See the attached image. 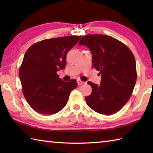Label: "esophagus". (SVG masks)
Masks as SVG:
<instances>
[{
  "label": "esophagus",
  "mask_w": 153,
  "mask_h": 153,
  "mask_svg": "<svg viewBox=\"0 0 153 153\" xmlns=\"http://www.w3.org/2000/svg\"><path fill=\"white\" fill-rule=\"evenodd\" d=\"M77 84H78L79 86V85H83L84 84V82H82V80H80V79H77Z\"/></svg>",
  "instance_id": "1"
}]
</instances>
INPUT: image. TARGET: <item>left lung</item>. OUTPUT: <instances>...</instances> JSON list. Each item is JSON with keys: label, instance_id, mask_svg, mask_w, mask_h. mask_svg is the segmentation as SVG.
Returning a JSON list of instances; mask_svg holds the SVG:
<instances>
[{"label": "left lung", "instance_id": "1", "mask_svg": "<svg viewBox=\"0 0 153 153\" xmlns=\"http://www.w3.org/2000/svg\"><path fill=\"white\" fill-rule=\"evenodd\" d=\"M79 45L88 47L92 66L100 71V85L88 82L91 94L86 97L88 105L96 112L112 115L128 101L135 86L136 61L128 46L109 36L91 34L83 36Z\"/></svg>", "mask_w": 153, "mask_h": 153}]
</instances>
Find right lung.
Here are the masks:
<instances>
[{
	"instance_id": "right-lung-1",
	"label": "right lung",
	"mask_w": 153,
	"mask_h": 153,
	"mask_svg": "<svg viewBox=\"0 0 153 153\" xmlns=\"http://www.w3.org/2000/svg\"><path fill=\"white\" fill-rule=\"evenodd\" d=\"M81 37L46 39L33 44L25 52L19 75L24 97L36 112L53 115L67 104L77 82H63L56 72L65 69L67 53Z\"/></svg>"
}]
</instances>
